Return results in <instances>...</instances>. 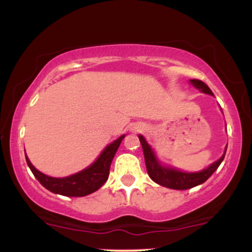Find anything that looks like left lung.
Masks as SVG:
<instances>
[{
	"label": "left lung",
	"instance_id": "1",
	"mask_svg": "<svg viewBox=\"0 0 252 252\" xmlns=\"http://www.w3.org/2000/svg\"><path fill=\"white\" fill-rule=\"evenodd\" d=\"M190 83H191L196 89L201 90L202 93L208 94V95H213L211 89L206 85L204 81L197 80V79H191ZM139 139H140L142 151H144L145 164H146L149 177L151 178L155 183H157V184L174 190H187L190 189V188L197 187V185L205 183L211 175L215 173V171L220 167V164L222 163L223 158H224L225 156V154H223V156L220 157L218 161L213 162L208 168L204 169V171L195 172V173H187V172H182L178 171V169L162 166V164L157 161L151 146L147 144L146 140L144 139V136L139 135ZM225 151H227V147H225Z\"/></svg>",
	"mask_w": 252,
	"mask_h": 252
}]
</instances>
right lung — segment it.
<instances>
[{"label":"right lung","mask_w":252,"mask_h":252,"mask_svg":"<svg viewBox=\"0 0 252 252\" xmlns=\"http://www.w3.org/2000/svg\"><path fill=\"white\" fill-rule=\"evenodd\" d=\"M124 136L126 135L119 136L117 140L108 145L90 167L65 178L48 177V175L37 171L27 156L25 158H27L28 166L32 169L35 178L39 180L42 187L46 188L51 192L63 195V196H86V195L93 194L94 191L100 189L107 182L112 159H113Z\"/></svg>","instance_id":"right-lung-1"}]
</instances>
